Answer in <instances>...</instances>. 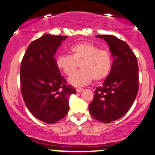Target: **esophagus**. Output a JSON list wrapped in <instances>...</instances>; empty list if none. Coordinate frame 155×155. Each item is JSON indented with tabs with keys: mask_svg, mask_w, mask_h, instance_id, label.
<instances>
[{
	"mask_svg": "<svg viewBox=\"0 0 155 155\" xmlns=\"http://www.w3.org/2000/svg\"><path fill=\"white\" fill-rule=\"evenodd\" d=\"M76 92H81L83 91V89H81V88H76Z\"/></svg>",
	"mask_w": 155,
	"mask_h": 155,
	"instance_id": "1",
	"label": "esophagus"
}]
</instances>
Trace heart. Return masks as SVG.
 Returning <instances> with one entry per match:
<instances>
[{
	"label": "heart",
	"mask_w": 155,
	"mask_h": 155,
	"mask_svg": "<svg viewBox=\"0 0 155 155\" xmlns=\"http://www.w3.org/2000/svg\"><path fill=\"white\" fill-rule=\"evenodd\" d=\"M70 51L71 55H58L56 64L58 68L68 76L73 74L81 64L82 70L69 78L71 84L81 87L90 84L92 79L101 81L108 76L112 66L111 55L108 51L87 42L74 44Z\"/></svg>",
	"instance_id": "b5f03b06"
}]
</instances>
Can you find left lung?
<instances>
[{"label":"left lung","mask_w":155,"mask_h":155,"mask_svg":"<svg viewBox=\"0 0 155 155\" xmlns=\"http://www.w3.org/2000/svg\"><path fill=\"white\" fill-rule=\"evenodd\" d=\"M96 37L108 44L114 61L103 85L96 88L89 111L96 120L108 123L121 118L132 106L138 91V65L127 43L114 35Z\"/></svg>","instance_id":"8db88e82"}]
</instances>
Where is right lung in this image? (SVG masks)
Segmentation results:
<instances>
[{
    "instance_id": "add662e5",
    "label": "right lung",
    "mask_w": 155,
    "mask_h": 155,
    "mask_svg": "<svg viewBox=\"0 0 155 155\" xmlns=\"http://www.w3.org/2000/svg\"><path fill=\"white\" fill-rule=\"evenodd\" d=\"M67 36L45 34L31 42L20 67L21 92L27 108L38 120L52 124L66 116L69 97L76 93L66 84L54 55Z\"/></svg>"
}]
</instances>
